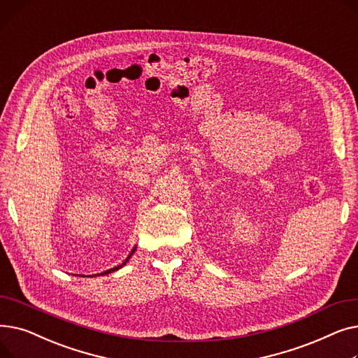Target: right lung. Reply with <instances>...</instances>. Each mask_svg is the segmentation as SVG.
<instances>
[{
    "label": "right lung",
    "instance_id": "obj_1",
    "mask_svg": "<svg viewBox=\"0 0 358 358\" xmlns=\"http://www.w3.org/2000/svg\"><path fill=\"white\" fill-rule=\"evenodd\" d=\"M134 252H135V250H134V251H131V252H130V255H131V254H134ZM130 255H129V257H127V258H126V259H124V262H123V264H122V266H119V267H115V268H111V270H107V271H104V273H103V274H108V273H111V271H116V270H119V268H120V267H123V266H124V264H126V262H127V261H129V258H130Z\"/></svg>",
    "mask_w": 358,
    "mask_h": 358
}]
</instances>
